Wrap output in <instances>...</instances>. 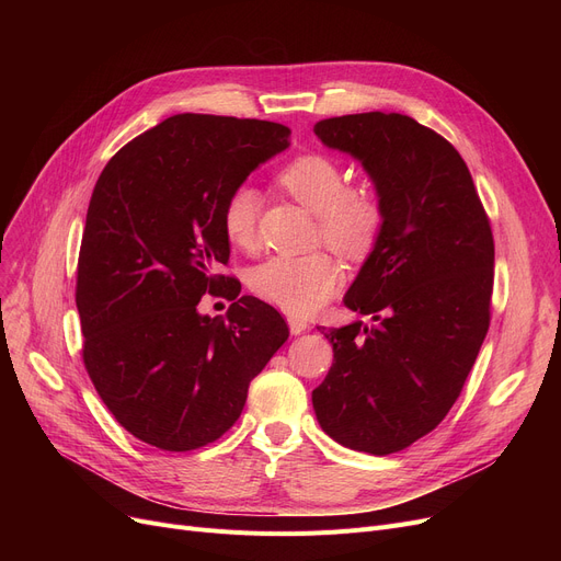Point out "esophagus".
<instances>
[{
  "mask_svg": "<svg viewBox=\"0 0 561 561\" xmlns=\"http://www.w3.org/2000/svg\"><path fill=\"white\" fill-rule=\"evenodd\" d=\"M288 330L293 336H298L309 330V322H307V318H300V316H288Z\"/></svg>",
  "mask_w": 561,
  "mask_h": 561,
  "instance_id": "obj_1",
  "label": "esophagus"
}]
</instances>
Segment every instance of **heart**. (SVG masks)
Instances as JSON below:
<instances>
[{
    "label": "heart",
    "instance_id": "obj_1",
    "mask_svg": "<svg viewBox=\"0 0 561 561\" xmlns=\"http://www.w3.org/2000/svg\"><path fill=\"white\" fill-rule=\"evenodd\" d=\"M279 184L318 216L320 236L336 252L366 256L385 227V209L377 195L347 186V172L328 154H300L279 170ZM261 197L250 184L236 186L222 202L220 227L236 250H250L256 239ZM343 282L339 261L328 252L302 256H271L250 275L259 298L282 311L309 316L325 305Z\"/></svg>",
    "mask_w": 561,
    "mask_h": 561
}]
</instances>
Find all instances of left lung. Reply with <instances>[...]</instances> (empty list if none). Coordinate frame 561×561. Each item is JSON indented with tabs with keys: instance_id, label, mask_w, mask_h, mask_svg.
Segmentation results:
<instances>
[{
	"instance_id": "obj_1",
	"label": "left lung",
	"mask_w": 561,
	"mask_h": 561,
	"mask_svg": "<svg viewBox=\"0 0 561 561\" xmlns=\"http://www.w3.org/2000/svg\"><path fill=\"white\" fill-rule=\"evenodd\" d=\"M313 131L362 161L385 227L343 298L375 325L322 332L334 364L311 400L341 446L385 457L430 434L463 389L489 332L493 233L459 152L414 117L370 111Z\"/></svg>"
}]
</instances>
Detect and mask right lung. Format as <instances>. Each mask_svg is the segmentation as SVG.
<instances>
[{"label": "right lung", "instance_id": "right-lung-1", "mask_svg": "<svg viewBox=\"0 0 561 561\" xmlns=\"http://www.w3.org/2000/svg\"><path fill=\"white\" fill-rule=\"evenodd\" d=\"M288 136L268 121L180 113L100 174L77 263L83 366L115 421L145 444H214L288 339L279 311L252 296L231 302L225 320L197 311L225 284L214 275L229 261L225 197L284 152Z\"/></svg>", "mask_w": 561, "mask_h": 561}]
</instances>
